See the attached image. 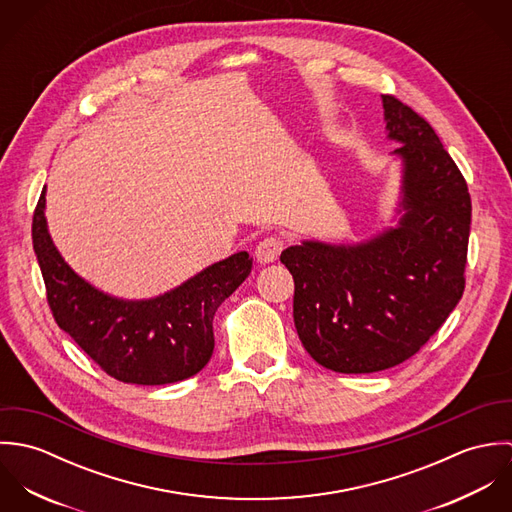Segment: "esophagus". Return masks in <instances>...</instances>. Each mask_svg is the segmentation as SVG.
Here are the masks:
<instances>
[{"label":"esophagus","mask_w":512,"mask_h":512,"mask_svg":"<svg viewBox=\"0 0 512 512\" xmlns=\"http://www.w3.org/2000/svg\"><path fill=\"white\" fill-rule=\"evenodd\" d=\"M284 250V240L280 236H266L258 246H256V258L262 264H272L280 258Z\"/></svg>","instance_id":"esophagus-1"}]
</instances>
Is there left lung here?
I'll use <instances>...</instances> for the list:
<instances>
[{"instance_id":"left-lung-1","label":"left lung","mask_w":512,"mask_h":512,"mask_svg":"<svg viewBox=\"0 0 512 512\" xmlns=\"http://www.w3.org/2000/svg\"><path fill=\"white\" fill-rule=\"evenodd\" d=\"M402 159L398 224L359 244L303 240L280 260L293 276V321L319 365L363 374L400 365L443 325L465 290L471 197L434 128L384 94Z\"/></svg>"}]
</instances>
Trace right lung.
I'll use <instances>...</instances> for the list:
<instances>
[{
	"label": "right lung",
	"instance_id": "right-lung-1",
	"mask_svg": "<svg viewBox=\"0 0 512 512\" xmlns=\"http://www.w3.org/2000/svg\"><path fill=\"white\" fill-rule=\"evenodd\" d=\"M31 234L57 325L106 374L128 384H171L203 370L215 349L213 317L252 270L248 252H236L171 292L130 301L96 290L63 260L47 228L45 189Z\"/></svg>",
	"mask_w": 512,
	"mask_h": 512
}]
</instances>
